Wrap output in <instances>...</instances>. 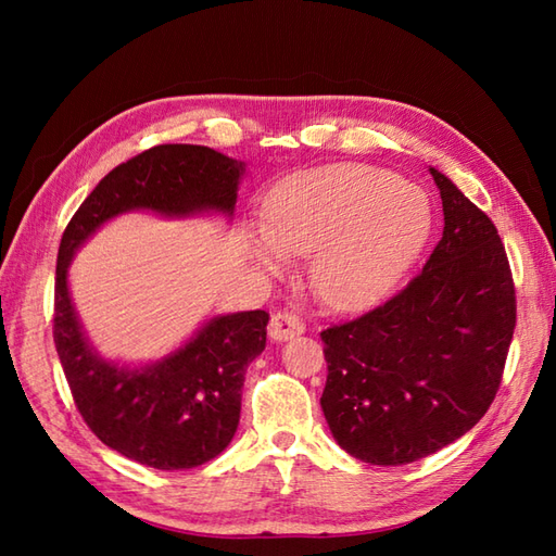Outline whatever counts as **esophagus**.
<instances>
[{"label":"esophagus","mask_w":556,"mask_h":556,"mask_svg":"<svg viewBox=\"0 0 556 556\" xmlns=\"http://www.w3.org/2000/svg\"><path fill=\"white\" fill-rule=\"evenodd\" d=\"M267 332H269V339L289 341L293 337L303 334L305 332V325H303L301 317L291 315V313H275V315H271V320H269Z\"/></svg>","instance_id":"1"}]
</instances>
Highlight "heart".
Returning a JSON list of instances; mask_svg holds the SVG:
<instances>
[{
	"mask_svg": "<svg viewBox=\"0 0 556 556\" xmlns=\"http://www.w3.org/2000/svg\"><path fill=\"white\" fill-rule=\"evenodd\" d=\"M430 227L428 195L368 164L293 174L263 205L253 260L279 271L313 255V287L327 305L358 311L382 299L418 255Z\"/></svg>",
	"mask_w": 556,
	"mask_h": 556,
	"instance_id": "heart-1",
	"label": "heart"
}]
</instances>
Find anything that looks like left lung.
I'll return each instance as SVG.
<instances>
[{
    "mask_svg": "<svg viewBox=\"0 0 556 556\" xmlns=\"http://www.w3.org/2000/svg\"><path fill=\"white\" fill-rule=\"evenodd\" d=\"M444 231L392 299L325 341L323 413L337 444L372 466L440 452L485 416L516 327V293L492 219L430 167Z\"/></svg>",
    "mask_w": 556,
    "mask_h": 556,
    "instance_id": "left-lung-1",
    "label": "left lung"
}]
</instances>
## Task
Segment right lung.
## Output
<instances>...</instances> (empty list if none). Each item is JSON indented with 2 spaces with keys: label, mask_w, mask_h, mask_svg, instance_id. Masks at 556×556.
<instances>
[{
  "label": "right lung",
  "mask_w": 556,
  "mask_h": 556,
  "mask_svg": "<svg viewBox=\"0 0 556 556\" xmlns=\"http://www.w3.org/2000/svg\"><path fill=\"white\" fill-rule=\"evenodd\" d=\"M245 172L205 146H155L114 167L71 217L59 243L54 346L83 420L122 456L160 470L203 466L233 440L248 363L265 351V311L217 315L169 356L119 365L90 344L68 293V265L104 222L131 210L162 217H233Z\"/></svg>",
  "instance_id": "obj_1"
}]
</instances>
